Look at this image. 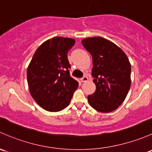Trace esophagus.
<instances>
[{"label":"esophagus","instance_id":"34e87169","mask_svg":"<svg viewBox=\"0 0 152 152\" xmlns=\"http://www.w3.org/2000/svg\"><path fill=\"white\" fill-rule=\"evenodd\" d=\"M88 80H89V79H88V77H87V76H84V77H82L81 79V82H87V81Z\"/></svg>","mask_w":152,"mask_h":152}]
</instances>
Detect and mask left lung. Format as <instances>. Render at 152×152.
Masks as SVG:
<instances>
[{"label":"left lung","instance_id":"left-lung-1","mask_svg":"<svg viewBox=\"0 0 152 152\" xmlns=\"http://www.w3.org/2000/svg\"><path fill=\"white\" fill-rule=\"evenodd\" d=\"M81 44L93 62L92 76L96 90L88 95L89 105L100 112L114 111L124 101L130 87L128 58L116 44L102 37L84 38Z\"/></svg>","mask_w":152,"mask_h":152}]
</instances>
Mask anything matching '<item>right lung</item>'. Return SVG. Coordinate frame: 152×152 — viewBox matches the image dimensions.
Listing matches in <instances>:
<instances>
[{"instance_id": "add662e5", "label": "right lung", "mask_w": 152, "mask_h": 152, "mask_svg": "<svg viewBox=\"0 0 152 152\" xmlns=\"http://www.w3.org/2000/svg\"><path fill=\"white\" fill-rule=\"evenodd\" d=\"M73 38L55 37L43 43L35 52L27 71L32 97L41 108L60 111L67 107L79 83L70 75L68 52Z\"/></svg>"}]
</instances>
